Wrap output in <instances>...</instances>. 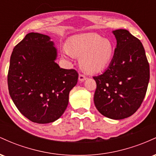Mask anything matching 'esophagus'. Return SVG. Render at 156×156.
I'll list each match as a JSON object with an SVG mask.
<instances>
[{
	"instance_id": "esophagus-1",
	"label": "esophagus",
	"mask_w": 156,
	"mask_h": 156,
	"mask_svg": "<svg viewBox=\"0 0 156 156\" xmlns=\"http://www.w3.org/2000/svg\"><path fill=\"white\" fill-rule=\"evenodd\" d=\"M86 76H83V75L82 74H79V76H78V80H80V81H84V80H86Z\"/></svg>"
}]
</instances>
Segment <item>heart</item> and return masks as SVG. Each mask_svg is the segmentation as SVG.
<instances>
[{"mask_svg":"<svg viewBox=\"0 0 156 156\" xmlns=\"http://www.w3.org/2000/svg\"><path fill=\"white\" fill-rule=\"evenodd\" d=\"M115 47L112 41L94 33L74 35L62 48V54L68 58L80 56V67L85 72L98 73L108 67L114 58Z\"/></svg>","mask_w":156,"mask_h":156,"instance_id":"1","label":"heart"}]
</instances>
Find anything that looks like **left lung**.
<instances>
[{"label":"left lung","instance_id":"1","mask_svg":"<svg viewBox=\"0 0 156 156\" xmlns=\"http://www.w3.org/2000/svg\"><path fill=\"white\" fill-rule=\"evenodd\" d=\"M113 34L117 39L114 58L103 74L93 77L97 83L94 103L103 116L122 119L133 115L142 103L150 66L139 39L125 29Z\"/></svg>","mask_w":156,"mask_h":156}]
</instances>
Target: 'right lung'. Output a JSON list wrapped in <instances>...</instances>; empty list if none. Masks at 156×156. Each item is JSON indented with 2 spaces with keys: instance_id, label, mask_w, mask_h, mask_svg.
Wrapping results in <instances>:
<instances>
[{
  "instance_id": "right-lung-1",
  "label": "right lung",
  "mask_w": 156,
  "mask_h": 156,
  "mask_svg": "<svg viewBox=\"0 0 156 156\" xmlns=\"http://www.w3.org/2000/svg\"><path fill=\"white\" fill-rule=\"evenodd\" d=\"M56 48L51 37L29 33L14 48L8 87L20 112L33 122H53L64 114L70 90L78 82L75 69L55 63Z\"/></svg>"
}]
</instances>
